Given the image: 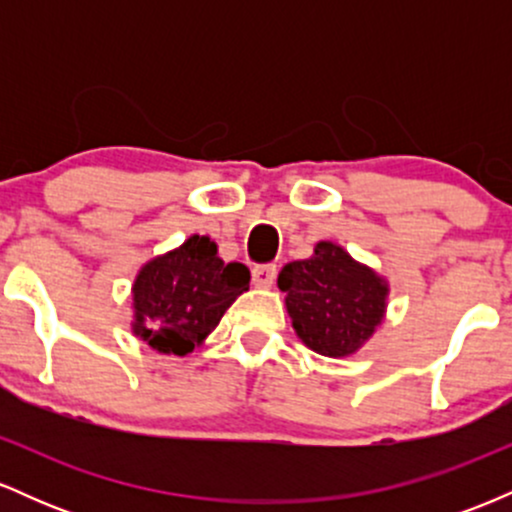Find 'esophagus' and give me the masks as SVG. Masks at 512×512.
<instances>
[{"label":"esophagus","mask_w":512,"mask_h":512,"mask_svg":"<svg viewBox=\"0 0 512 512\" xmlns=\"http://www.w3.org/2000/svg\"><path fill=\"white\" fill-rule=\"evenodd\" d=\"M276 279V264H255L252 267V281L255 286H272Z\"/></svg>","instance_id":"obj_1"}]
</instances>
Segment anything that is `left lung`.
Returning <instances> with one entry per match:
<instances>
[{
	"label": "left lung",
	"instance_id": "8db88e82",
	"mask_svg": "<svg viewBox=\"0 0 512 512\" xmlns=\"http://www.w3.org/2000/svg\"><path fill=\"white\" fill-rule=\"evenodd\" d=\"M293 330L322 356H349L373 334L385 313L387 286L334 243H317L310 260L279 274Z\"/></svg>",
	"mask_w": 512,
	"mask_h": 512
}]
</instances>
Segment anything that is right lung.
<instances>
[{"label":"right lung","instance_id":"right-lung-1","mask_svg":"<svg viewBox=\"0 0 512 512\" xmlns=\"http://www.w3.org/2000/svg\"><path fill=\"white\" fill-rule=\"evenodd\" d=\"M248 286L245 264H223L207 236H192L139 272L134 334L163 354H190Z\"/></svg>","mask_w":512,"mask_h":512}]
</instances>
